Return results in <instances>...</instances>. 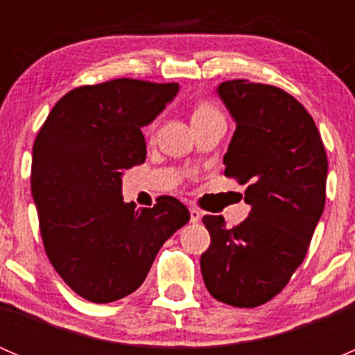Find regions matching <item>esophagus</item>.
Returning a JSON list of instances; mask_svg holds the SVG:
<instances>
[{"instance_id": "esophagus-1", "label": "esophagus", "mask_w": 355, "mask_h": 355, "mask_svg": "<svg viewBox=\"0 0 355 355\" xmlns=\"http://www.w3.org/2000/svg\"><path fill=\"white\" fill-rule=\"evenodd\" d=\"M189 213H191V223H198L200 218H202V213L199 209H196V207H191Z\"/></svg>"}]
</instances>
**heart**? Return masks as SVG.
Returning <instances> with one entry per match:
<instances>
[{"instance_id":"b5f03b06","label":"heart","mask_w":355,"mask_h":355,"mask_svg":"<svg viewBox=\"0 0 355 355\" xmlns=\"http://www.w3.org/2000/svg\"><path fill=\"white\" fill-rule=\"evenodd\" d=\"M214 116H221L220 111L216 110V106L211 105V103H199L196 106L194 114H192V121L194 120H206V118H214Z\"/></svg>"}]
</instances>
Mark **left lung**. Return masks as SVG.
<instances>
[{"instance_id": "1", "label": "left lung", "mask_w": 355, "mask_h": 355, "mask_svg": "<svg viewBox=\"0 0 355 355\" xmlns=\"http://www.w3.org/2000/svg\"><path fill=\"white\" fill-rule=\"evenodd\" d=\"M216 94L237 125L225 175L247 185L250 213L235 228L223 216L202 218L211 245L200 271L214 299L256 307L280 293L306 257L324 209L328 159L313 116L288 92L237 78Z\"/></svg>"}]
</instances>
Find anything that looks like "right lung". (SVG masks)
<instances>
[{
  "instance_id": "1",
  "label": "right lung",
  "mask_w": 355,
  "mask_h": 355,
  "mask_svg": "<svg viewBox=\"0 0 355 355\" xmlns=\"http://www.w3.org/2000/svg\"><path fill=\"white\" fill-rule=\"evenodd\" d=\"M178 84L116 78L63 96L32 148V199L56 273L96 304L135 292L161 245L191 214L175 198L135 207L121 177L146 161L142 127L178 94Z\"/></svg>"
}]
</instances>
